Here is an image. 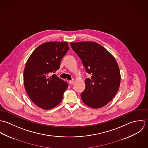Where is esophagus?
Segmentation results:
<instances>
[{
    "instance_id": "obj_1",
    "label": "esophagus",
    "mask_w": 148,
    "mask_h": 148,
    "mask_svg": "<svg viewBox=\"0 0 148 148\" xmlns=\"http://www.w3.org/2000/svg\"><path fill=\"white\" fill-rule=\"evenodd\" d=\"M74 79L70 80V81H69V84H70V85H73V84H74Z\"/></svg>"
}]
</instances>
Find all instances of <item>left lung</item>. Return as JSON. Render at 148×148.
I'll return each instance as SVG.
<instances>
[{
    "label": "left lung",
    "instance_id": "left-lung-1",
    "mask_svg": "<svg viewBox=\"0 0 148 148\" xmlns=\"http://www.w3.org/2000/svg\"><path fill=\"white\" fill-rule=\"evenodd\" d=\"M70 46L91 75L85 81V89L81 94L83 102L92 108L103 107L114 97L120 85L116 60L105 48L94 42H71Z\"/></svg>",
    "mask_w": 148,
    "mask_h": 148
}]
</instances>
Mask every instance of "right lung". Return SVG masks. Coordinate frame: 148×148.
Instances as JSON below:
<instances>
[{
    "label": "right lung",
    "mask_w": 148,
    "mask_h": 148,
    "mask_svg": "<svg viewBox=\"0 0 148 148\" xmlns=\"http://www.w3.org/2000/svg\"><path fill=\"white\" fill-rule=\"evenodd\" d=\"M67 42H49L39 46L27 60L24 73L25 88L31 101L38 107L49 110L60 103L68 87L56 74L62 58L69 50Z\"/></svg>",
    "instance_id": "add662e5"
}]
</instances>
